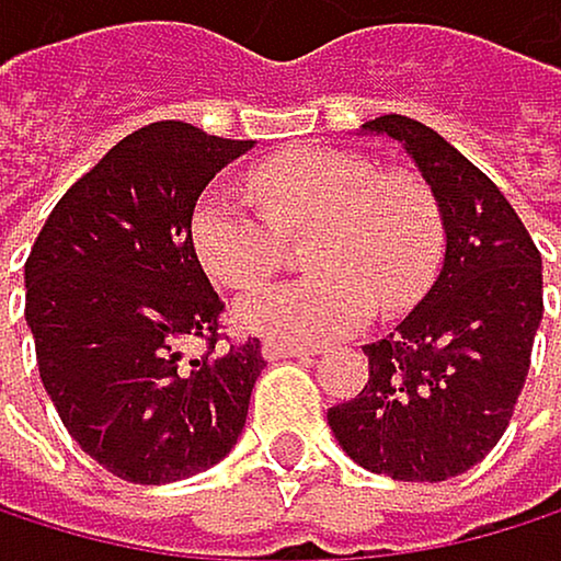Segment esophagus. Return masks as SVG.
<instances>
[{"label": "esophagus", "mask_w": 561, "mask_h": 561, "mask_svg": "<svg viewBox=\"0 0 561 561\" xmlns=\"http://www.w3.org/2000/svg\"><path fill=\"white\" fill-rule=\"evenodd\" d=\"M312 346H299V343H278V340H265L262 343V356L265 359H286V356H312Z\"/></svg>", "instance_id": "1"}]
</instances>
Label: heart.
<instances>
[{"instance_id": "1", "label": "heart", "mask_w": 561, "mask_h": 561, "mask_svg": "<svg viewBox=\"0 0 561 561\" xmlns=\"http://www.w3.org/2000/svg\"><path fill=\"white\" fill-rule=\"evenodd\" d=\"M245 187L211 184L191 211V249L225 289H252L286 255V234H309L306 278L239 299V327L278 343H319L397 312L431 283L440 225L427 191L377 174L346 150H293L272 158Z\"/></svg>"}]
</instances>
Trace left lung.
Listing matches in <instances>:
<instances>
[{"instance_id": "obj_1", "label": "left lung", "mask_w": 561, "mask_h": 561, "mask_svg": "<svg viewBox=\"0 0 561 561\" xmlns=\"http://www.w3.org/2000/svg\"><path fill=\"white\" fill-rule=\"evenodd\" d=\"M387 134L431 184L444 262L397 330L366 343L370 380L330 407L346 455L393 481H447L502 440L542 322V255L484 171L421 121L387 114Z\"/></svg>"}]
</instances>
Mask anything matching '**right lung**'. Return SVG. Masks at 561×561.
Here are the masks:
<instances>
[{"mask_svg":"<svg viewBox=\"0 0 561 561\" xmlns=\"http://www.w3.org/2000/svg\"><path fill=\"white\" fill-rule=\"evenodd\" d=\"M252 140L158 121L93 164L26 259V322L62 427L111 474L168 484L239 440L259 340L221 346L225 302L191 249V211ZM202 339L206 356L181 360Z\"/></svg>","mask_w":561,"mask_h":561,"instance_id":"obj_1","label":"right lung"}]
</instances>
